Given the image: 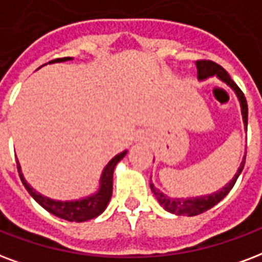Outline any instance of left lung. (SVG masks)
Returning <instances> with one entry per match:
<instances>
[{
	"mask_svg": "<svg viewBox=\"0 0 262 262\" xmlns=\"http://www.w3.org/2000/svg\"><path fill=\"white\" fill-rule=\"evenodd\" d=\"M196 71H198V81H206L209 78L215 77L220 79L221 82L225 83L227 86L231 88L233 93L236 95L237 100H239V104H241V113H242V119L243 125H245V130H247V103L246 97L242 93V91L237 88V85L232 81V78L229 77V74L225 71L221 66L217 63H213L210 60H201L196 61ZM245 161H246V152L243 155V159L239 167H237L236 173L232 177V180H229V183L220 188L219 191H215L213 193H207V195H201V196H189V198H174L169 196L166 193H163L162 191L152 184V181L149 183L151 191H152L154 196L157 198L158 203L165 209L166 211L176 215H187V217H192V215H198L201 213H205L206 210L211 209L215 206L220 201H223L228 192L232 189V187L236 183L237 177L242 173L243 167H245Z\"/></svg>",
	"mask_w": 262,
	"mask_h": 262,
	"instance_id": "left-lung-1",
	"label": "left lung"
}]
</instances>
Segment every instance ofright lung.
Here are the masks:
<instances>
[{"label":"right lung","mask_w":262,"mask_h":262,"mask_svg":"<svg viewBox=\"0 0 262 262\" xmlns=\"http://www.w3.org/2000/svg\"><path fill=\"white\" fill-rule=\"evenodd\" d=\"M73 60V57H63V59H56L49 61V64L53 63H63V61H70ZM48 64V63H47ZM45 66V64H43ZM42 67V66H41ZM39 67V69H41ZM127 154V149L122 151V152L117 154L115 157L110 161L104 166L101 176L99 180V188L88 196L79 198V199H73V201H56L52 198H48L42 195L41 192H38L27 183V180L23 176L21 171V166H20L19 161H17V171H19L20 180L26 187V189L29 191L34 201L42 206L45 210L52 213L56 217L67 220V221H75V223H83L88 220L96 219L97 215H100L103 211L107 209L108 202L111 201V195H113V176L114 169L118 165L119 161H122L123 157Z\"/></svg>","instance_id":"obj_1"}]
</instances>
